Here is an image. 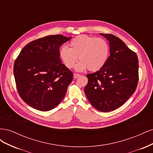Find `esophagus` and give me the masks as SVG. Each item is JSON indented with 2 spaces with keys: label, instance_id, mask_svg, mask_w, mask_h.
I'll list each match as a JSON object with an SVG mask.
<instances>
[{
  "label": "esophagus",
  "instance_id": "obj_1",
  "mask_svg": "<svg viewBox=\"0 0 153 153\" xmlns=\"http://www.w3.org/2000/svg\"><path fill=\"white\" fill-rule=\"evenodd\" d=\"M79 76H80L79 74H77V73H74V74H73V77H74V78H78Z\"/></svg>",
  "mask_w": 153,
  "mask_h": 153
}]
</instances>
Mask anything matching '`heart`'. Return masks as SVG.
<instances>
[{
    "label": "heart",
    "instance_id": "b5f03b06",
    "mask_svg": "<svg viewBox=\"0 0 153 153\" xmlns=\"http://www.w3.org/2000/svg\"><path fill=\"white\" fill-rule=\"evenodd\" d=\"M109 53V45L105 39L87 35L75 37L69 43V48L63 47L59 52L60 58L68 69L74 67L78 57L80 61L75 66L78 71L87 68L91 71H99L107 62Z\"/></svg>",
    "mask_w": 153,
    "mask_h": 153
}]
</instances>
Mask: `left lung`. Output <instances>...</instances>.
I'll list each match as a JSON object with an SVG mask.
<instances>
[{"label": "left lung", "instance_id": "1", "mask_svg": "<svg viewBox=\"0 0 153 153\" xmlns=\"http://www.w3.org/2000/svg\"><path fill=\"white\" fill-rule=\"evenodd\" d=\"M109 41L110 56L99 71L87 74L84 92L89 102L101 112L122 106L135 92L138 81V60L135 52L112 34H100Z\"/></svg>", "mask_w": 153, "mask_h": 153}]
</instances>
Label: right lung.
Wrapping results in <instances>:
<instances>
[{"label":"right lung","instance_id":"add662e5","mask_svg":"<svg viewBox=\"0 0 153 153\" xmlns=\"http://www.w3.org/2000/svg\"><path fill=\"white\" fill-rule=\"evenodd\" d=\"M70 38L57 34L32 41L15 60L13 73L17 90L31 107L48 111L65 96L73 75L62 64L59 48Z\"/></svg>","mask_w":153,"mask_h":153}]
</instances>
